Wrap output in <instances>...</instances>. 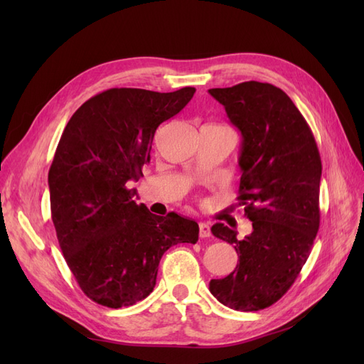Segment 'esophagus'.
Instances as JSON below:
<instances>
[{
  "label": "esophagus",
  "mask_w": 364,
  "mask_h": 364,
  "mask_svg": "<svg viewBox=\"0 0 364 364\" xmlns=\"http://www.w3.org/2000/svg\"><path fill=\"white\" fill-rule=\"evenodd\" d=\"M199 235H200V238L211 237V228H209L208 223H203V222L199 223Z\"/></svg>",
  "instance_id": "obj_1"
}]
</instances>
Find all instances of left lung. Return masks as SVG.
Returning <instances> with one entry per match:
<instances>
[{"instance_id": "obj_1", "label": "left lung", "mask_w": 364, "mask_h": 364, "mask_svg": "<svg viewBox=\"0 0 364 364\" xmlns=\"http://www.w3.org/2000/svg\"><path fill=\"white\" fill-rule=\"evenodd\" d=\"M240 132L238 200L252 234L215 223L214 237L234 245L238 264L209 291L238 311H258L287 293L302 270L321 223L322 162L313 132L290 97L270 83L243 82L208 91Z\"/></svg>"}]
</instances>
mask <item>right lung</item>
<instances>
[{
    "label": "right lung",
    "mask_w": 364,
    "mask_h": 364,
    "mask_svg": "<svg viewBox=\"0 0 364 364\" xmlns=\"http://www.w3.org/2000/svg\"><path fill=\"white\" fill-rule=\"evenodd\" d=\"M194 92L190 86L174 92L112 87L77 109L60 136L48 171L51 218L77 284L103 306L146 299L164 253L199 240L194 220L151 214L127 188L150 162L159 124Z\"/></svg>",
    "instance_id": "add662e5"
}]
</instances>
